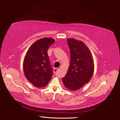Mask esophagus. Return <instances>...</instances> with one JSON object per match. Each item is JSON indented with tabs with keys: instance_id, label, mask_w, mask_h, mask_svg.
<instances>
[{
	"instance_id": "1",
	"label": "esophagus",
	"mask_w": 120,
	"mask_h": 120,
	"mask_svg": "<svg viewBox=\"0 0 120 120\" xmlns=\"http://www.w3.org/2000/svg\"><path fill=\"white\" fill-rule=\"evenodd\" d=\"M58 71V68H54V70L53 71V72H54V73H56Z\"/></svg>"
}]
</instances>
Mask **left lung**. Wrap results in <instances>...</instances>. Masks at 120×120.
I'll return each instance as SVG.
<instances>
[{"label": "left lung", "mask_w": 120, "mask_h": 120, "mask_svg": "<svg viewBox=\"0 0 120 120\" xmlns=\"http://www.w3.org/2000/svg\"><path fill=\"white\" fill-rule=\"evenodd\" d=\"M71 62L68 71L62 79L66 87L72 91L80 89L91 79L94 65L90 50L82 41L68 38Z\"/></svg>", "instance_id": "1"}]
</instances>
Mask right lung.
Segmentation results:
<instances>
[{"label":"right lung","instance_id":"right-lung-1","mask_svg":"<svg viewBox=\"0 0 120 120\" xmlns=\"http://www.w3.org/2000/svg\"><path fill=\"white\" fill-rule=\"evenodd\" d=\"M51 38L45 37L35 41L30 47L23 61V71L27 80L37 87L46 86L52 76L48 48L54 42Z\"/></svg>","mask_w":120,"mask_h":120}]
</instances>
